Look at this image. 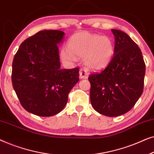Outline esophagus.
Listing matches in <instances>:
<instances>
[{
	"label": "esophagus",
	"instance_id": "34e87169",
	"mask_svg": "<svg viewBox=\"0 0 154 154\" xmlns=\"http://www.w3.org/2000/svg\"><path fill=\"white\" fill-rule=\"evenodd\" d=\"M79 75H80V79H86L88 78L89 75V73L87 71V69H81L79 71Z\"/></svg>",
	"mask_w": 154,
	"mask_h": 154
}]
</instances>
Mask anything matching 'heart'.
<instances>
[{
	"label": "heart",
	"mask_w": 154,
	"mask_h": 154,
	"mask_svg": "<svg viewBox=\"0 0 154 154\" xmlns=\"http://www.w3.org/2000/svg\"><path fill=\"white\" fill-rule=\"evenodd\" d=\"M114 46L107 36H101L88 32L73 34L68 42V48L61 50V58L64 61L84 58V64L94 71L106 68L112 60Z\"/></svg>",
	"instance_id": "obj_1"
}]
</instances>
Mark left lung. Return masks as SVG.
I'll use <instances>...</instances> for the list:
<instances>
[{"label": "left lung", "instance_id": "obj_1", "mask_svg": "<svg viewBox=\"0 0 154 154\" xmlns=\"http://www.w3.org/2000/svg\"><path fill=\"white\" fill-rule=\"evenodd\" d=\"M114 54L102 72L90 75V102L95 111L109 117L129 111L143 92L145 63L138 45L123 31L111 29Z\"/></svg>", "mask_w": 154, "mask_h": 154}]
</instances>
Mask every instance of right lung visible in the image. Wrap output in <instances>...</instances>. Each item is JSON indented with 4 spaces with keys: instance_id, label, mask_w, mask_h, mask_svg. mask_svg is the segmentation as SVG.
I'll use <instances>...</instances> for the list:
<instances>
[{
    "instance_id": "right-lung-1",
    "label": "right lung",
    "mask_w": 154,
    "mask_h": 154,
    "mask_svg": "<svg viewBox=\"0 0 154 154\" xmlns=\"http://www.w3.org/2000/svg\"><path fill=\"white\" fill-rule=\"evenodd\" d=\"M64 32L44 30L21 44L12 62V83L25 110L39 116L57 114L79 81V69H62L58 45Z\"/></svg>"
}]
</instances>
